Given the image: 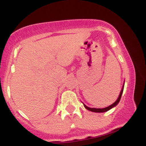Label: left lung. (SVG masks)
<instances>
[{"label": "left lung", "instance_id": "left-lung-1", "mask_svg": "<svg viewBox=\"0 0 146 146\" xmlns=\"http://www.w3.org/2000/svg\"><path fill=\"white\" fill-rule=\"evenodd\" d=\"M123 87H124V84H123V87H122L121 90V92H120L119 95V97H118V98H117V100L115 102H114L113 104H111L110 106H109L106 107V108H90V107L87 106L85 105L84 104H84V107L86 108L87 110H90V111H91V112H95V113H104V112L108 111V110H110V109H111V108H114V107L116 106L118 104V103H119V102L120 100H121L122 93H123Z\"/></svg>", "mask_w": 146, "mask_h": 146}]
</instances>
